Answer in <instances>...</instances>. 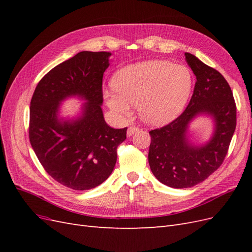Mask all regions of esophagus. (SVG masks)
<instances>
[{
  "instance_id": "obj_1",
  "label": "esophagus",
  "mask_w": 252,
  "mask_h": 252,
  "mask_svg": "<svg viewBox=\"0 0 252 252\" xmlns=\"http://www.w3.org/2000/svg\"><path fill=\"white\" fill-rule=\"evenodd\" d=\"M140 130V129L138 127H134V126H130L128 129H127V135L130 136L132 134H134L135 132H138Z\"/></svg>"
}]
</instances>
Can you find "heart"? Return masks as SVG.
Instances as JSON below:
<instances>
[{
	"label": "heart",
	"instance_id": "obj_1",
	"mask_svg": "<svg viewBox=\"0 0 252 252\" xmlns=\"http://www.w3.org/2000/svg\"><path fill=\"white\" fill-rule=\"evenodd\" d=\"M114 89L104 91L108 107L121 117L138 106L149 125L170 123L184 109L192 90V74L186 66L168 61H146L126 66L112 79Z\"/></svg>",
	"mask_w": 252,
	"mask_h": 252
}]
</instances>
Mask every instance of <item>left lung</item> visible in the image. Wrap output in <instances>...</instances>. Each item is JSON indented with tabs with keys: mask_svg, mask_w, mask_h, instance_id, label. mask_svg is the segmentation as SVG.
Here are the masks:
<instances>
[{
	"mask_svg": "<svg viewBox=\"0 0 252 252\" xmlns=\"http://www.w3.org/2000/svg\"><path fill=\"white\" fill-rule=\"evenodd\" d=\"M186 62L196 82L186 109L171 123L150 130L148 162L155 177L172 188H188L205 181L222 165L236 126V106L229 84L215 68L191 53ZM206 114L214 119L215 131L206 144L189 141V122Z\"/></svg>",
	"mask_w": 252,
	"mask_h": 252,
	"instance_id": "left-lung-1",
	"label": "left lung"
}]
</instances>
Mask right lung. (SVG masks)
<instances>
[{
  "label": "right lung",
  "instance_id": "right-lung-1",
  "mask_svg": "<svg viewBox=\"0 0 252 252\" xmlns=\"http://www.w3.org/2000/svg\"><path fill=\"white\" fill-rule=\"evenodd\" d=\"M110 52L81 51L45 74L30 102L29 140L44 169L68 188L88 190L108 179L117 162V148L126 128L114 129L103 116V74ZM79 96L80 117L58 118L59 104Z\"/></svg>",
  "mask_w": 252,
  "mask_h": 252
}]
</instances>
